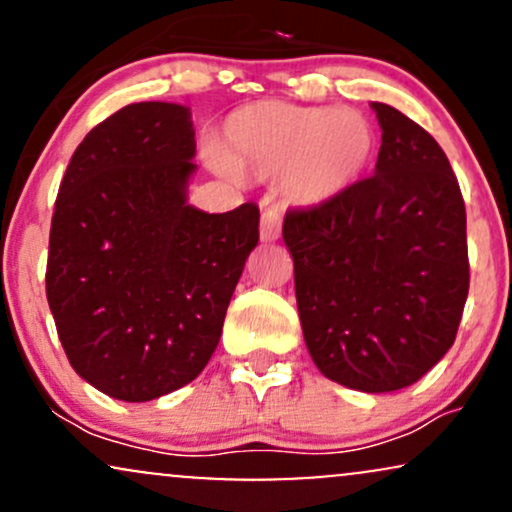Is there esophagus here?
<instances>
[{
	"instance_id": "1",
	"label": "esophagus",
	"mask_w": 512,
	"mask_h": 512,
	"mask_svg": "<svg viewBox=\"0 0 512 512\" xmlns=\"http://www.w3.org/2000/svg\"><path fill=\"white\" fill-rule=\"evenodd\" d=\"M281 236V214L276 209H267L262 214V226H260V238L264 243H274Z\"/></svg>"
}]
</instances>
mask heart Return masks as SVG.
I'll list each match as a JSON object with an SVG mask.
<instances>
[{
    "instance_id": "b5f03b06",
    "label": "heart",
    "mask_w": 512,
    "mask_h": 512,
    "mask_svg": "<svg viewBox=\"0 0 512 512\" xmlns=\"http://www.w3.org/2000/svg\"><path fill=\"white\" fill-rule=\"evenodd\" d=\"M375 142L373 125L358 110L260 101L226 117L216 154L238 175L274 178L281 173L291 202L322 207L366 175Z\"/></svg>"
}]
</instances>
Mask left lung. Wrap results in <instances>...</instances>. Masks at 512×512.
Instances as JSON below:
<instances>
[{
    "instance_id": "obj_1",
    "label": "left lung",
    "mask_w": 512,
    "mask_h": 512,
    "mask_svg": "<svg viewBox=\"0 0 512 512\" xmlns=\"http://www.w3.org/2000/svg\"><path fill=\"white\" fill-rule=\"evenodd\" d=\"M373 178L289 211L305 346L325 378L361 392L414 385L448 354L469 291L467 214L448 156L392 105Z\"/></svg>"
}]
</instances>
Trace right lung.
I'll return each instance as SVG.
<instances>
[{
	"mask_svg": "<svg viewBox=\"0 0 512 512\" xmlns=\"http://www.w3.org/2000/svg\"><path fill=\"white\" fill-rule=\"evenodd\" d=\"M190 108L132 103L76 146L50 228L48 303L69 363L122 402L192 383L260 240V209L187 202Z\"/></svg>",
	"mask_w": 512,
	"mask_h": 512,
	"instance_id": "obj_1",
	"label": "right lung"
}]
</instances>
